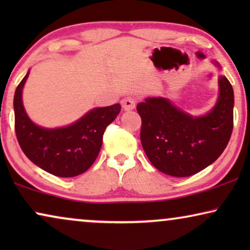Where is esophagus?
<instances>
[{"label": "esophagus", "instance_id": "obj_1", "mask_svg": "<svg viewBox=\"0 0 250 250\" xmlns=\"http://www.w3.org/2000/svg\"><path fill=\"white\" fill-rule=\"evenodd\" d=\"M122 107L124 110H133L135 108V100L133 98H125L122 100Z\"/></svg>", "mask_w": 250, "mask_h": 250}]
</instances>
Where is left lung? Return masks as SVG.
Returning a JSON list of instances; mask_svg holds the SVG:
<instances>
[{
    "mask_svg": "<svg viewBox=\"0 0 250 250\" xmlns=\"http://www.w3.org/2000/svg\"><path fill=\"white\" fill-rule=\"evenodd\" d=\"M220 97L206 116L192 117L165 98H149L136 105L142 125L140 138L146 157L170 176L196 174L222 155L233 129V88L218 78Z\"/></svg>",
    "mask_w": 250,
    "mask_h": 250,
    "instance_id": "1",
    "label": "left lung"
}]
</instances>
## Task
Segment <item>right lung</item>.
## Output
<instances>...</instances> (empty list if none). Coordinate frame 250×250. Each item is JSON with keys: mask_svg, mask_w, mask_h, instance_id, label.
<instances>
[{"mask_svg": "<svg viewBox=\"0 0 250 250\" xmlns=\"http://www.w3.org/2000/svg\"><path fill=\"white\" fill-rule=\"evenodd\" d=\"M27 73L17 86L13 100L15 129L27 158L45 172L73 177L86 172L100 152L104 133L121 111V104L95 108L75 124L62 128H43L34 124L22 105L21 92Z\"/></svg>", "mask_w": 250, "mask_h": 250, "instance_id": "1", "label": "right lung"}]
</instances>
